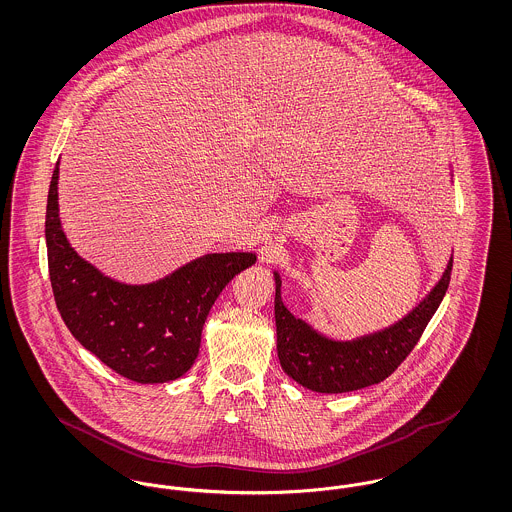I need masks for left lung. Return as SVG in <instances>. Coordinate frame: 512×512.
<instances>
[{
	"label": "left lung",
	"instance_id": "8db88e82",
	"mask_svg": "<svg viewBox=\"0 0 512 512\" xmlns=\"http://www.w3.org/2000/svg\"><path fill=\"white\" fill-rule=\"evenodd\" d=\"M453 257L436 288L418 307L390 328L359 340L334 341L320 336L307 322L293 317L280 297L282 280L274 272L276 349L284 372L307 390L318 393L355 391L386 380L420 340L449 288Z\"/></svg>",
	"mask_w": 512,
	"mask_h": 512
}]
</instances>
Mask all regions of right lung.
<instances>
[{
	"instance_id": "1",
	"label": "right lung",
	"mask_w": 512,
	"mask_h": 512,
	"mask_svg": "<svg viewBox=\"0 0 512 512\" xmlns=\"http://www.w3.org/2000/svg\"><path fill=\"white\" fill-rule=\"evenodd\" d=\"M59 163L46 209L48 268L55 305L76 340L103 365L138 384H163L190 370L201 330L226 284L253 253H211L171 276L128 286L103 276L67 242L57 207Z\"/></svg>"
}]
</instances>
